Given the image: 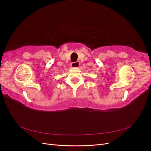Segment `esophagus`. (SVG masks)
Masks as SVG:
<instances>
[{
	"label": "esophagus",
	"instance_id": "obj_1",
	"mask_svg": "<svg viewBox=\"0 0 151 151\" xmlns=\"http://www.w3.org/2000/svg\"><path fill=\"white\" fill-rule=\"evenodd\" d=\"M71 66L74 68H78L80 66V62H72Z\"/></svg>",
	"mask_w": 151,
	"mask_h": 151
}]
</instances>
